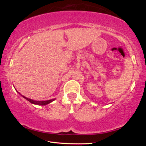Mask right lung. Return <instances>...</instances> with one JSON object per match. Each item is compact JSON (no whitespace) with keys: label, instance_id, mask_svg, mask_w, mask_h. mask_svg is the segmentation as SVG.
Instances as JSON below:
<instances>
[{"label":"right lung","instance_id":"add662e5","mask_svg":"<svg viewBox=\"0 0 146 146\" xmlns=\"http://www.w3.org/2000/svg\"><path fill=\"white\" fill-rule=\"evenodd\" d=\"M22 96H23V97L24 98L26 99L27 100H28L29 102H30L31 104H36V105H46L47 104H49V103H51V102H52V101H54L55 100V99H51V100H46V101H36V100H32V99L27 98L26 97H24V96H23V95H22Z\"/></svg>","mask_w":146,"mask_h":146}]
</instances>
